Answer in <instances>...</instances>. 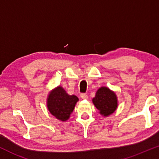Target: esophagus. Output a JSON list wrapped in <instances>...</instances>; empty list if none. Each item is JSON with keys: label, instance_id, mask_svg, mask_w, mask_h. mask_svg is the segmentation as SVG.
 <instances>
[{"label": "esophagus", "instance_id": "1", "mask_svg": "<svg viewBox=\"0 0 159 159\" xmlns=\"http://www.w3.org/2000/svg\"><path fill=\"white\" fill-rule=\"evenodd\" d=\"M80 98H81L82 99H88V96H87L86 93H81V94H80Z\"/></svg>", "mask_w": 159, "mask_h": 159}]
</instances>
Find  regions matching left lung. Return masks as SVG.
<instances>
[{"label": "left lung", "mask_w": 159, "mask_h": 159, "mask_svg": "<svg viewBox=\"0 0 159 159\" xmlns=\"http://www.w3.org/2000/svg\"><path fill=\"white\" fill-rule=\"evenodd\" d=\"M92 102L100 115L104 117L111 115L117 108L118 105L115 93L105 86L98 89Z\"/></svg>", "instance_id": "obj_1"}]
</instances>
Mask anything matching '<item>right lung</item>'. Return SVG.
<instances>
[{
	"label": "right lung",
	"instance_id": "1",
	"mask_svg": "<svg viewBox=\"0 0 159 159\" xmlns=\"http://www.w3.org/2000/svg\"><path fill=\"white\" fill-rule=\"evenodd\" d=\"M47 106L52 115L61 121H66L75 108L79 98L69 95L61 86H57L49 93Z\"/></svg>",
	"mask_w": 159,
	"mask_h": 159
}]
</instances>
